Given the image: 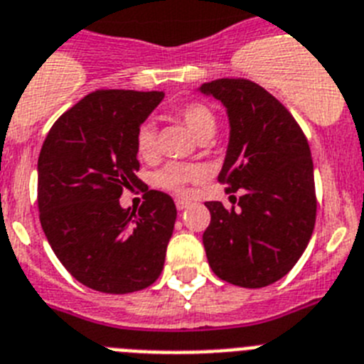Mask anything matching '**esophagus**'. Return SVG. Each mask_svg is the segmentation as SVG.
Instances as JSON below:
<instances>
[{"label": "esophagus", "instance_id": "obj_1", "mask_svg": "<svg viewBox=\"0 0 364 364\" xmlns=\"http://www.w3.org/2000/svg\"><path fill=\"white\" fill-rule=\"evenodd\" d=\"M189 206V203L188 200H182V198H176V210H178V212H182V210H186V208Z\"/></svg>", "mask_w": 364, "mask_h": 364}]
</instances>
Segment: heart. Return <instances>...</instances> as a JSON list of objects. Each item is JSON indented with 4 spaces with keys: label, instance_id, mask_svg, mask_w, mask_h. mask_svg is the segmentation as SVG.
<instances>
[{
    "label": "heart",
    "instance_id": "obj_1",
    "mask_svg": "<svg viewBox=\"0 0 364 364\" xmlns=\"http://www.w3.org/2000/svg\"><path fill=\"white\" fill-rule=\"evenodd\" d=\"M176 114L197 139L212 138L215 134L217 119L213 116V112L203 102H188L184 107H180ZM136 152L144 160H151L156 154V132H154V127L151 123L139 125L138 132H136ZM203 178V167L188 166V164H169V166L161 167L160 171L154 173L152 182L161 189L182 193L186 186L193 184V182H198Z\"/></svg>",
    "mask_w": 364,
    "mask_h": 364
}]
</instances>
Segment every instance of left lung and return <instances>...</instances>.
Instances as JSON below:
<instances>
[{"instance_id": "1", "label": "left lung", "mask_w": 364, "mask_h": 364, "mask_svg": "<svg viewBox=\"0 0 364 364\" xmlns=\"http://www.w3.org/2000/svg\"><path fill=\"white\" fill-rule=\"evenodd\" d=\"M198 92L226 108L230 136L219 182L228 193H243L237 210L206 203L208 263L228 284L267 287L293 269L315 228L309 144L287 108L252 80H212Z\"/></svg>"}]
</instances>
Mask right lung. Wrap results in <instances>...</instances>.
I'll use <instances>...</instances> for the list:
<instances>
[{"label": "right lung", "instance_id": "1", "mask_svg": "<svg viewBox=\"0 0 364 364\" xmlns=\"http://www.w3.org/2000/svg\"><path fill=\"white\" fill-rule=\"evenodd\" d=\"M164 92L97 90L64 112L38 156L40 223L53 252L77 282L127 294L158 279L176 220L167 193L151 189L138 213L121 208L144 184L136 132Z\"/></svg>", "mask_w": 364, "mask_h": 364}]
</instances>
